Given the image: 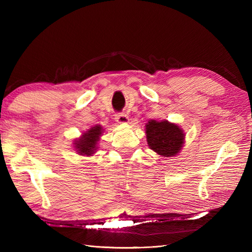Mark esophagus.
<instances>
[{
    "label": "esophagus",
    "mask_w": 252,
    "mask_h": 252,
    "mask_svg": "<svg viewBox=\"0 0 252 252\" xmlns=\"http://www.w3.org/2000/svg\"><path fill=\"white\" fill-rule=\"evenodd\" d=\"M115 119L118 123H126L129 121V117H127L125 112H118L115 115Z\"/></svg>",
    "instance_id": "34e87169"
}]
</instances>
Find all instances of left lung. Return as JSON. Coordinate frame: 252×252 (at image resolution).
<instances>
[{"label": "left lung", "instance_id": "8db88e82", "mask_svg": "<svg viewBox=\"0 0 252 252\" xmlns=\"http://www.w3.org/2000/svg\"><path fill=\"white\" fill-rule=\"evenodd\" d=\"M146 134L151 149L163 157L175 156L183 145V131L168 121H149L146 126Z\"/></svg>", "mask_w": 252, "mask_h": 252}]
</instances>
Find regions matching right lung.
Masks as SVG:
<instances>
[{
  "mask_svg": "<svg viewBox=\"0 0 252 252\" xmlns=\"http://www.w3.org/2000/svg\"><path fill=\"white\" fill-rule=\"evenodd\" d=\"M101 134V127L99 126H96L92 129L89 130L87 133H84L83 136L77 141L76 147L78 148L80 155H90L94 154L95 145L98 141V137Z\"/></svg>",
  "mask_w": 252,
  "mask_h": 252,
  "instance_id": "add662e5",
  "label": "right lung"
}]
</instances>
